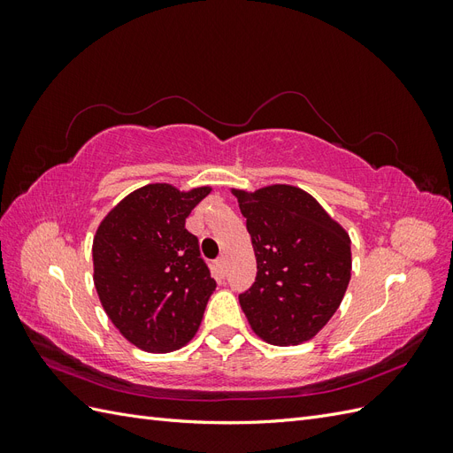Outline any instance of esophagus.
<instances>
[{
  "label": "esophagus",
  "instance_id": "obj_1",
  "mask_svg": "<svg viewBox=\"0 0 453 453\" xmlns=\"http://www.w3.org/2000/svg\"><path fill=\"white\" fill-rule=\"evenodd\" d=\"M217 268H219V272H221L223 273V276H225V273H226V258L225 257H219L217 258Z\"/></svg>",
  "mask_w": 453,
  "mask_h": 453
}]
</instances>
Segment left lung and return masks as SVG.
<instances>
[{
  "label": "left lung",
  "instance_id": "obj_1",
  "mask_svg": "<svg viewBox=\"0 0 453 453\" xmlns=\"http://www.w3.org/2000/svg\"><path fill=\"white\" fill-rule=\"evenodd\" d=\"M248 219L257 280L240 295L251 331L272 346L311 340L340 308L351 280V240L295 185L232 188Z\"/></svg>",
  "mask_w": 453,
  "mask_h": 453
}]
</instances>
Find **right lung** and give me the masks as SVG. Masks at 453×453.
Segmentation results:
<instances>
[{"label":"right lung","mask_w":453,"mask_h":453,"mask_svg":"<svg viewBox=\"0 0 453 453\" xmlns=\"http://www.w3.org/2000/svg\"><path fill=\"white\" fill-rule=\"evenodd\" d=\"M211 187L150 183L122 198L92 240L94 287L107 318L147 353L187 346L198 331L215 280L185 219Z\"/></svg>","instance_id":"add662e5"}]
</instances>
